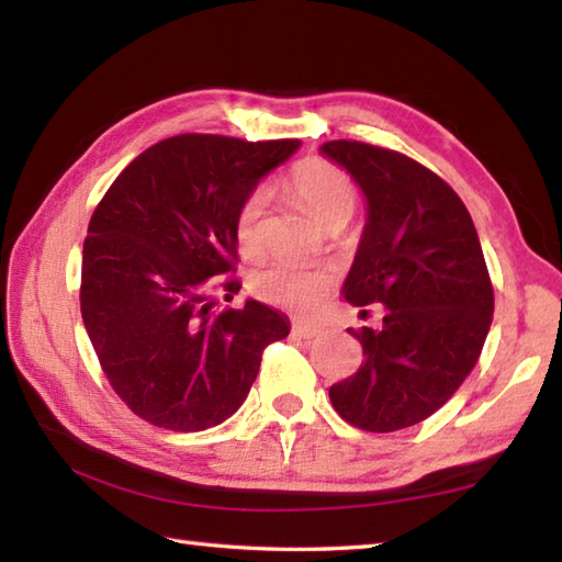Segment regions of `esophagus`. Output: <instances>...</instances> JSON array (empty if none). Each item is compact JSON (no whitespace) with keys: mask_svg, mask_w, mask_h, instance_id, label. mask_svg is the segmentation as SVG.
I'll use <instances>...</instances> for the list:
<instances>
[{"mask_svg":"<svg viewBox=\"0 0 562 562\" xmlns=\"http://www.w3.org/2000/svg\"><path fill=\"white\" fill-rule=\"evenodd\" d=\"M292 334L302 336V339H314V336L322 334V326L319 324H307V322H294Z\"/></svg>","mask_w":562,"mask_h":562,"instance_id":"1","label":"esophagus"}]
</instances>
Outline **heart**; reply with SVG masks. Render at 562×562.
Instances as JSON below:
<instances>
[{
  "label": "heart",
  "mask_w": 562,
  "mask_h": 562,
  "mask_svg": "<svg viewBox=\"0 0 562 562\" xmlns=\"http://www.w3.org/2000/svg\"><path fill=\"white\" fill-rule=\"evenodd\" d=\"M290 187L324 226L336 218L349 221L359 199L353 179L341 167L319 157L297 161L290 171ZM265 216H268V191L252 189L240 201L236 213V243L246 258H258L265 248ZM250 284L260 300L310 314L329 292L331 274L316 265L278 260L255 272Z\"/></svg>",
  "instance_id": "obj_1"
}]
</instances>
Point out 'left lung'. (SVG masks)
<instances>
[{
  "mask_svg": "<svg viewBox=\"0 0 562 562\" xmlns=\"http://www.w3.org/2000/svg\"><path fill=\"white\" fill-rule=\"evenodd\" d=\"M322 155L369 201L344 297L385 307L379 331L349 329L363 361L329 397L353 427L395 432L440 411L472 373L492 326V278L472 216L435 171L353 139L324 142Z\"/></svg>",
  "mask_w": 562,
  "mask_h": 562,
  "instance_id": "left-lung-1",
  "label": "left lung"
}]
</instances>
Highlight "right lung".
Instances as JSON below:
<instances>
[{"label":"right lung","instance_id":"add662e5","mask_svg":"<svg viewBox=\"0 0 562 562\" xmlns=\"http://www.w3.org/2000/svg\"><path fill=\"white\" fill-rule=\"evenodd\" d=\"M300 139L177 135L142 151L88 223L80 314L122 403L175 432L221 425L248 397L288 316L238 294L236 213Z\"/></svg>","mask_w":562,"mask_h":562}]
</instances>
